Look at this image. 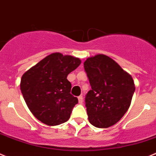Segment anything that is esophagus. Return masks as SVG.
<instances>
[{
	"label": "esophagus",
	"mask_w": 156,
	"mask_h": 156,
	"mask_svg": "<svg viewBox=\"0 0 156 156\" xmlns=\"http://www.w3.org/2000/svg\"><path fill=\"white\" fill-rule=\"evenodd\" d=\"M78 100H79L80 104H82L83 103V96H78Z\"/></svg>",
	"instance_id": "1"
}]
</instances>
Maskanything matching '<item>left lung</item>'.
Segmentation results:
<instances>
[{
  "label": "left lung",
  "mask_w": 156,
  "mask_h": 156,
  "mask_svg": "<svg viewBox=\"0 0 156 156\" xmlns=\"http://www.w3.org/2000/svg\"><path fill=\"white\" fill-rule=\"evenodd\" d=\"M83 65L91 87L85 97L89 121L96 127L107 128L128 110L135 92L133 80L106 55L90 57Z\"/></svg>",
  "instance_id": "1"
}]
</instances>
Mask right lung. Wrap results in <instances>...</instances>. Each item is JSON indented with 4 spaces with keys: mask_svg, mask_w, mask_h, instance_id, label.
Segmentation results:
<instances>
[{
    "mask_svg": "<svg viewBox=\"0 0 156 156\" xmlns=\"http://www.w3.org/2000/svg\"><path fill=\"white\" fill-rule=\"evenodd\" d=\"M80 63L79 58L54 53L22 76L23 99L33 115L43 123L57 126L69 119L78 99L70 93L72 86L66 78Z\"/></svg>",
    "mask_w": 156,
    "mask_h": 156,
    "instance_id": "right-lung-1",
    "label": "right lung"
}]
</instances>
